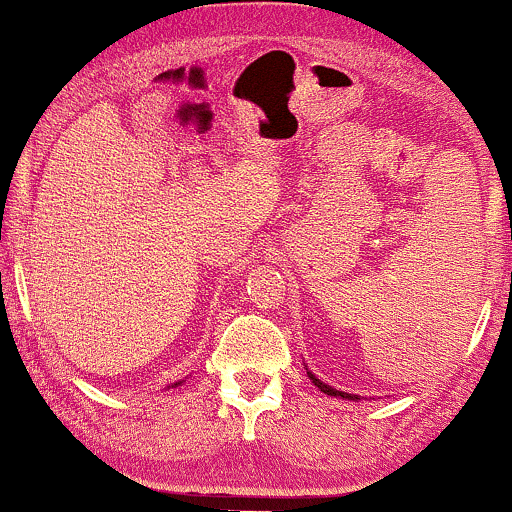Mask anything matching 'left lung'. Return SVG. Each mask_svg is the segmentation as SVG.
Listing matches in <instances>:
<instances>
[{"instance_id":"8db88e82","label":"left lung","mask_w":512,"mask_h":512,"mask_svg":"<svg viewBox=\"0 0 512 512\" xmlns=\"http://www.w3.org/2000/svg\"><path fill=\"white\" fill-rule=\"evenodd\" d=\"M305 370H308V366H305ZM308 378H310V383H313L317 390L320 392H325V395H330V397H339V399H351V402H358V395H349V392H342V390H337V387H332V385H327V383H322L320 378H317V375L313 373V370H308Z\"/></svg>"}]
</instances>
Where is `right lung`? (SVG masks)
Listing matches in <instances>:
<instances>
[{
    "mask_svg": "<svg viewBox=\"0 0 512 512\" xmlns=\"http://www.w3.org/2000/svg\"><path fill=\"white\" fill-rule=\"evenodd\" d=\"M178 385H182V380H178V383H170L168 390H170V387H178Z\"/></svg>",
    "mask_w": 512,
    "mask_h": 512,
    "instance_id": "obj_1",
    "label": "right lung"
}]
</instances>
